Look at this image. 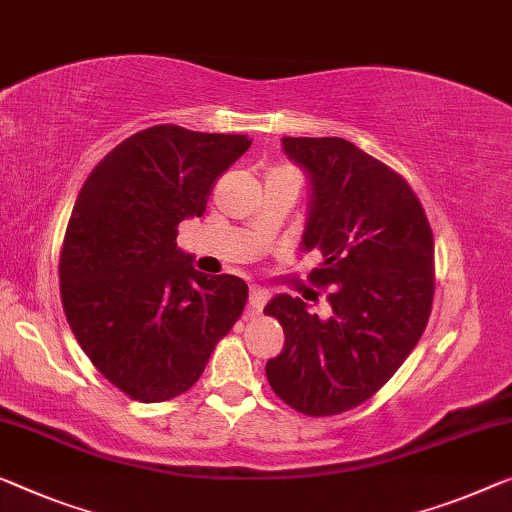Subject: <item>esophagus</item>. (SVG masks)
Listing matches in <instances>:
<instances>
[{
    "label": "esophagus",
    "mask_w": 512,
    "mask_h": 512,
    "mask_svg": "<svg viewBox=\"0 0 512 512\" xmlns=\"http://www.w3.org/2000/svg\"><path fill=\"white\" fill-rule=\"evenodd\" d=\"M266 299H269V292H266V289H262V287H257V285H250V299H248V310L253 312H262V308H264V303H266Z\"/></svg>",
    "instance_id": "esophagus-1"
}]
</instances>
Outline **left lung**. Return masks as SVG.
<instances>
[{"instance_id": "left-lung-1", "label": "left lung", "mask_w": 512, "mask_h": 512, "mask_svg": "<svg viewBox=\"0 0 512 512\" xmlns=\"http://www.w3.org/2000/svg\"><path fill=\"white\" fill-rule=\"evenodd\" d=\"M310 183L301 248L324 262L310 273L331 287V315L299 296L266 303L285 347L266 361L280 400L308 416H333L375 395L427 326L434 299V241L425 211L400 174L342 137H282Z\"/></svg>"}]
</instances>
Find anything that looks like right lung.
Instances as JSON below:
<instances>
[{
    "label": "right lung",
    "instance_id": "1",
    "mask_svg": "<svg viewBox=\"0 0 512 512\" xmlns=\"http://www.w3.org/2000/svg\"><path fill=\"white\" fill-rule=\"evenodd\" d=\"M250 144L246 135L151 126L117 144L75 200L61 303L89 361L133 400L188 391L246 308V282L197 271L177 248V227L202 216L213 181Z\"/></svg>",
    "mask_w": 512,
    "mask_h": 512
}]
</instances>
